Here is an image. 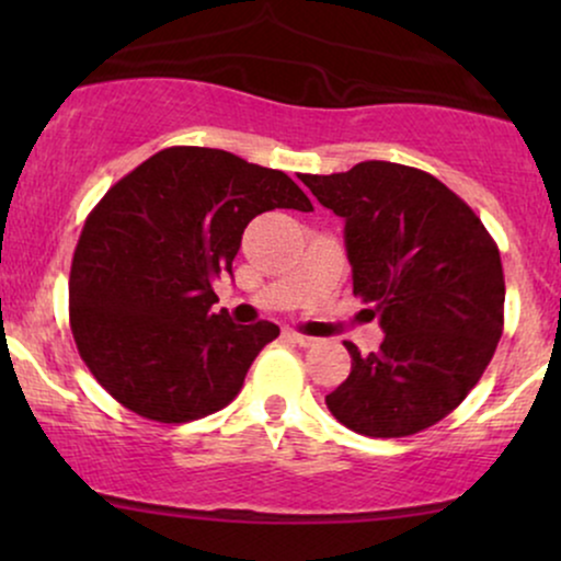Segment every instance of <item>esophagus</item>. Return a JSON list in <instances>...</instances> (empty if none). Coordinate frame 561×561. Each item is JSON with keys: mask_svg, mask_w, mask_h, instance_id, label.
Instances as JSON below:
<instances>
[{"mask_svg": "<svg viewBox=\"0 0 561 561\" xmlns=\"http://www.w3.org/2000/svg\"><path fill=\"white\" fill-rule=\"evenodd\" d=\"M287 337L293 340V343H298L300 347H311V345L319 343L317 337H311V334H302V332H287Z\"/></svg>", "mask_w": 561, "mask_h": 561, "instance_id": "34e87169", "label": "esophagus"}]
</instances>
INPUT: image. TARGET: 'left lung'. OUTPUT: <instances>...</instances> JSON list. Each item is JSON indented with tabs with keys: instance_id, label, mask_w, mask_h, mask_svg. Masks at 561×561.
<instances>
[{
	"instance_id": "8db88e82",
	"label": "left lung",
	"mask_w": 561,
	"mask_h": 561,
	"mask_svg": "<svg viewBox=\"0 0 561 561\" xmlns=\"http://www.w3.org/2000/svg\"><path fill=\"white\" fill-rule=\"evenodd\" d=\"M345 218L353 295L371 302L385 340L327 396L353 433L405 437L433 427L480 382L504 332V268L480 216L411 165L366 160L345 173L300 176Z\"/></svg>"
}]
</instances>
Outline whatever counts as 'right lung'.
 I'll return each instance as SVG.
<instances>
[{
	"mask_svg": "<svg viewBox=\"0 0 561 561\" xmlns=\"http://www.w3.org/2000/svg\"><path fill=\"white\" fill-rule=\"evenodd\" d=\"M274 208L313 205L287 173L210 147H165L94 205L70 263V332L115 401L163 424L234 401L279 327L210 311L214 282Z\"/></svg>",
	"mask_w": 561,
	"mask_h": 561,
	"instance_id": "obj_1",
	"label": "right lung"
}]
</instances>
